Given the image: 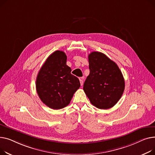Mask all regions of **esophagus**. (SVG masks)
Masks as SVG:
<instances>
[{
	"instance_id": "1",
	"label": "esophagus",
	"mask_w": 155,
	"mask_h": 155,
	"mask_svg": "<svg viewBox=\"0 0 155 155\" xmlns=\"http://www.w3.org/2000/svg\"><path fill=\"white\" fill-rule=\"evenodd\" d=\"M83 80H84V78H79L81 86H83V81H84Z\"/></svg>"
}]
</instances>
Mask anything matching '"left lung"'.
Returning <instances> with one entry per match:
<instances>
[{"mask_svg":"<svg viewBox=\"0 0 155 155\" xmlns=\"http://www.w3.org/2000/svg\"><path fill=\"white\" fill-rule=\"evenodd\" d=\"M89 74L83 86L84 91L93 106L107 110L114 106L124 90V79L116 64L104 54H89Z\"/></svg>","mask_w":155,"mask_h":155,"instance_id":"8db88e82","label":"left lung"}]
</instances>
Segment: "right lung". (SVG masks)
<instances>
[{
	"label": "right lung",
	"instance_id": "obj_1",
	"mask_svg": "<svg viewBox=\"0 0 155 155\" xmlns=\"http://www.w3.org/2000/svg\"><path fill=\"white\" fill-rule=\"evenodd\" d=\"M64 52H54L45 61L36 79V90L42 102L53 110L67 106L80 87L77 77L66 65Z\"/></svg>",
	"mask_w": 155,
	"mask_h": 155
}]
</instances>
